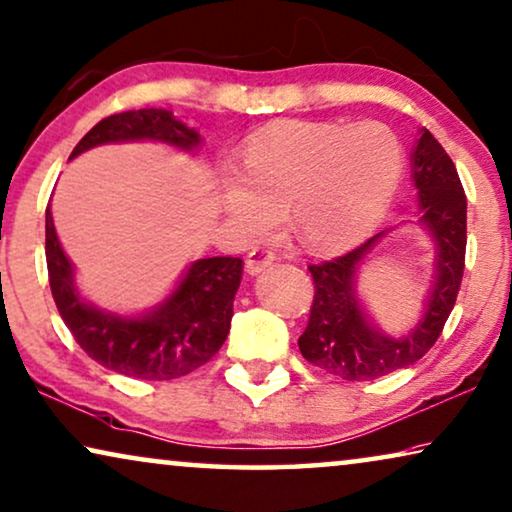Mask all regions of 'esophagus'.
I'll return each instance as SVG.
<instances>
[{"mask_svg":"<svg viewBox=\"0 0 512 512\" xmlns=\"http://www.w3.org/2000/svg\"><path fill=\"white\" fill-rule=\"evenodd\" d=\"M273 262H276V255H273L271 250L255 248L253 253L246 257V271L250 273V276H257V273H262V271L269 269Z\"/></svg>","mask_w":512,"mask_h":512,"instance_id":"esophagus-1","label":"esophagus"}]
</instances>
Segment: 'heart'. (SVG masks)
I'll use <instances>...</instances> for the list:
<instances>
[{"instance_id":"heart-1","label":"heart","mask_w":512,"mask_h":512,"mask_svg":"<svg viewBox=\"0 0 512 512\" xmlns=\"http://www.w3.org/2000/svg\"><path fill=\"white\" fill-rule=\"evenodd\" d=\"M402 167L398 135L381 121H278L246 142L241 172L218 181L216 202L243 241L266 239L287 211L305 248L335 253L377 223Z\"/></svg>"}]
</instances>
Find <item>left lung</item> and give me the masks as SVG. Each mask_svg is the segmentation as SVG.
Returning <instances> with one entry per match:
<instances>
[{
  "instance_id": "1",
  "label": "left lung",
  "mask_w": 512,
  "mask_h": 512,
  "mask_svg": "<svg viewBox=\"0 0 512 512\" xmlns=\"http://www.w3.org/2000/svg\"><path fill=\"white\" fill-rule=\"evenodd\" d=\"M411 179L418 190L414 223L421 225L434 250L432 285L414 329L404 335L384 333L372 322L358 292L363 264L404 223L384 227L331 262L308 266L315 280V301L299 349L305 361L340 379L370 381L423 358L441 335L460 292L467 250V197L451 156L427 128L418 131L411 149Z\"/></svg>"
}]
</instances>
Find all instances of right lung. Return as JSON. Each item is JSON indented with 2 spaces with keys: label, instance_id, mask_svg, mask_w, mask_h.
<instances>
[{
  "label": "right lung",
  "instance_id": "add662e5",
  "mask_svg": "<svg viewBox=\"0 0 512 512\" xmlns=\"http://www.w3.org/2000/svg\"><path fill=\"white\" fill-rule=\"evenodd\" d=\"M144 140L170 144L186 154L202 147V135L170 110L144 108L98 121L68 160L101 144ZM45 259L52 299L75 342L96 363L119 375L147 381L183 377L216 356L230 333L243 273L239 257L195 259L163 301L135 315L105 310L80 294L75 266L61 248L50 204L45 209Z\"/></svg>",
  "mask_w": 512,
  "mask_h": 512
}]
</instances>
